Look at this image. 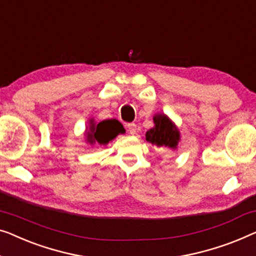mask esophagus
Listing matches in <instances>:
<instances>
[{
	"label": "esophagus",
	"mask_w": 256,
	"mask_h": 256,
	"mask_svg": "<svg viewBox=\"0 0 256 256\" xmlns=\"http://www.w3.org/2000/svg\"><path fill=\"white\" fill-rule=\"evenodd\" d=\"M127 129H128V132H130L132 135H134V134H136V124H127Z\"/></svg>",
	"instance_id": "1"
}]
</instances>
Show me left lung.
<instances>
[{
    "label": "left lung",
    "mask_w": 256,
    "mask_h": 256,
    "mask_svg": "<svg viewBox=\"0 0 256 256\" xmlns=\"http://www.w3.org/2000/svg\"><path fill=\"white\" fill-rule=\"evenodd\" d=\"M154 127L146 132V140L157 146H168L176 149L179 142V132L168 118L162 114L154 118Z\"/></svg>",
    "instance_id": "1"
}]
</instances>
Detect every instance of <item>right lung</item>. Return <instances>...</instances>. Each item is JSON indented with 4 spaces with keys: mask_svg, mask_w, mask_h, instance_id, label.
<instances>
[{
    "mask_svg": "<svg viewBox=\"0 0 256 256\" xmlns=\"http://www.w3.org/2000/svg\"><path fill=\"white\" fill-rule=\"evenodd\" d=\"M90 124V130L88 132V140L90 143L98 142L99 144H107L118 134L124 130L122 124L116 119L104 120L97 124L91 121Z\"/></svg>",
    "mask_w": 256,
    "mask_h": 256,
    "instance_id": "1",
    "label": "right lung"
}]
</instances>
